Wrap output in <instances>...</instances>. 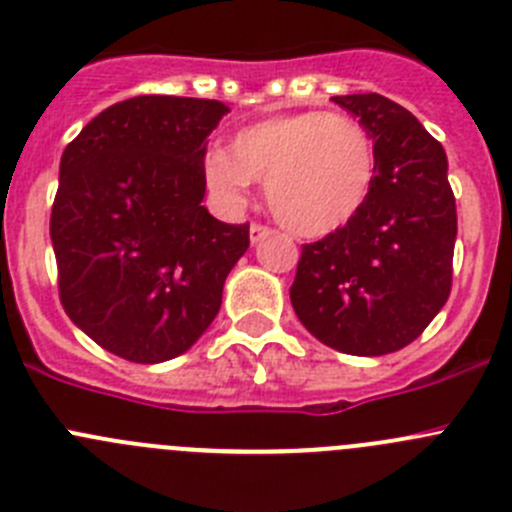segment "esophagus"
I'll return each mask as SVG.
<instances>
[{"label": "esophagus", "instance_id": "esophagus-1", "mask_svg": "<svg viewBox=\"0 0 512 512\" xmlns=\"http://www.w3.org/2000/svg\"><path fill=\"white\" fill-rule=\"evenodd\" d=\"M272 232V229L270 227H265V224H252V227H250V242H252V245H257V242H260V240H265V237H267V234H270Z\"/></svg>", "mask_w": 512, "mask_h": 512}]
</instances>
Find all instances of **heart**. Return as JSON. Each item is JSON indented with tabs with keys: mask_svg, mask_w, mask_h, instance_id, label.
Here are the masks:
<instances>
[{
	"mask_svg": "<svg viewBox=\"0 0 512 512\" xmlns=\"http://www.w3.org/2000/svg\"><path fill=\"white\" fill-rule=\"evenodd\" d=\"M204 179L237 197L262 181L267 207L303 237H323L351 222L369 199L376 151L364 123L343 113H280L234 133L229 151L209 148Z\"/></svg>",
	"mask_w": 512,
	"mask_h": 512,
	"instance_id": "b5f03b06",
	"label": "heart"
}]
</instances>
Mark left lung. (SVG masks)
Here are the masks:
<instances>
[{
    "label": "left lung",
    "mask_w": 512,
    "mask_h": 512,
    "mask_svg": "<svg viewBox=\"0 0 512 512\" xmlns=\"http://www.w3.org/2000/svg\"><path fill=\"white\" fill-rule=\"evenodd\" d=\"M333 103L369 131L374 184L351 222L303 245L290 300L326 346L384 356L422 336L450 298L457 207L447 154L384 95H336Z\"/></svg>",
    "instance_id": "obj_1"
}]
</instances>
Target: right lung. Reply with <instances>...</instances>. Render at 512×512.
Here are the masks:
<instances>
[{
  "label": "right lung",
  "instance_id": "add662e5",
  "mask_svg": "<svg viewBox=\"0 0 512 512\" xmlns=\"http://www.w3.org/2000/svg\"><path fill=\"white\" fill-rule=\"evenodd\" d=\"M219 100L136 95L105 108L60 159L50 214L57 290L70 321L105 351L161 364L214 321L250 224L202 207Z\"/></svg>",
  "mask_w": 512,
  "mask_h": 512
}]
</instances>
